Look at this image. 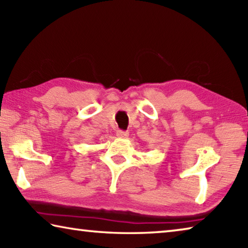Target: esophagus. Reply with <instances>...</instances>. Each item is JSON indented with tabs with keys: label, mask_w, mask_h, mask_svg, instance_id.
I'll list each match as a JSON object with an SVG mask.
<instances>
[{
	"label": "esophagus",
	"mask_w": 248,
	"mask_h": 248,
	"mask_svg": "<svg viewBox=\"0 0 248 248\" xmlns=\"http://www.w3.org/2000/svg\"><path fill=\"white\" fill-rule=\"evenodd\" d=\"M129 136V132L127 131H123V130H118L117 131V137L118 138H123V139H125V138H128Z\"/></svg>",
	"instance_id": "1"
}]
</instances>
